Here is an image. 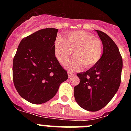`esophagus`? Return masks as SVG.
I'll list each match as a JSON object with an SVG mask.
<instances>
[{"instance_id": "1", "label": "esophagus", "mask_w": 131, "mask_h": 131, "mask_svg": "<svg viewBox=\"0 0 131 131\" xmlns=\"http://www.w3.org/2000/svg\"><path fill=\"white\" fill-rule=\"evenodd\" d=\"M68 76H69V78H70V77H71L73 75H75V73H72V72H70V71H68Z\"/></svg>"}]
</instances>
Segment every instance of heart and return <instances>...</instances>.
<instances>
[{
	"instance_id": "1",
	"label": "heart",
	"mask_w": 131,
	"mask_h": 131,
	"mask_svg": "<svg viewBox=\"0 0 131 131\" xmlns=\"http://www.w3.org/2000/svg\"><path fill=\"white\" fill-rule=\"evenodd\" d=\"M74 50L76 56L67 61ZM54 51L56 58L65 68L71 71L94 66L101 60L103 54L102 40L93 34L84 31H71L66 40L58 37L55 40Z\"/></svg>"
}]
</instances>
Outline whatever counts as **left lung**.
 Wrapping results in <instances>:
<instances>
[{"label": "left lung", "mask_w": 131, "mask_h": 131, "mask_svg": "<svg viewBox=\"0 0 131 131\" xmlns=\"http://www.w3.org/2000/svg\"><path fill=\"white\" fill-rule=\"evenodd\" d=\"M103 44L101 60L84 73H77L79 84L74 87V96L80 107L100 110L117 92L121 79L123 60L116 44L107 34L96 30Z\"/></svg>", "instance_id": "1"}]
</instances>
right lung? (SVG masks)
Wrapping results in <instances>:
<instances>
[{"mask_svg": "<svg viewBox=\"0 0 131 131\" xmlns=\"http://www.w3.org/2000/svg\"><path fill=\"white\" fill-rule=\"evenodd\" d=\"M58 29L46 28L24 38L13 60V82L19 95L40 104L56 95L68 78L56 58L54 45Z\"/></svg>", "mask_w": 131, "mask_h": 131, "instance_id": "obj_1", "label": "right lung"}]
</instances>
